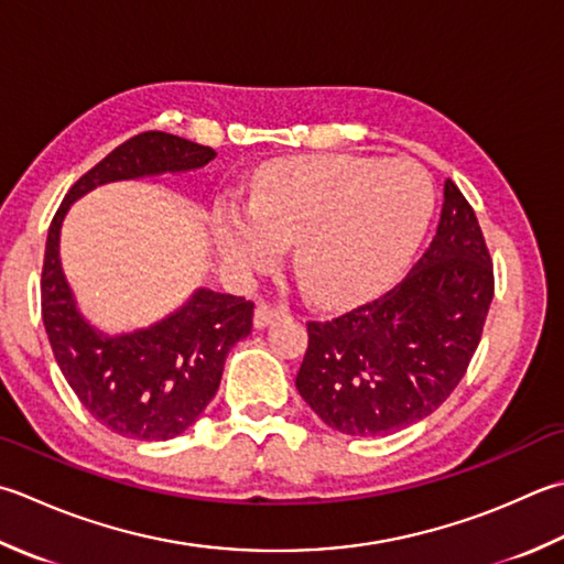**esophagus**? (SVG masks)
Instances as JSON below:
<instances>
[{
  "instance_id": "obj_1",
  "label": "esophagus",
  "mask_w": 564,
  "mask_h": 564,
  "mask_svg": "<svg viewBox=\"0 0 564 564\" xmlns=\"http://www.w3.org/2000/svg\"><path fill=\"white\" fill-rule=\"evenodd\" d=\"M285 313V307L273 305L269 301H259L257 311H253V327H267L273 319H279Z\"/></svg>"
}]
</instances>
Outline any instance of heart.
<instances>
[{
  "mask_svg": "<svg viewBox=\"0 0 564 564\" xmlns=\"http://www.w3.org/2000/svg\"><path fill=\"white\" fill-rule=\"evenodd\" d=\"M433 200V181L411 159H285L257 173L251 213L223 215L215 235L241 273L273 269L281 247L295 245L301 289L323 305H351L401 273Z\"/></svg>",
  "mask_w": 564,
  "mask_h": 564,
  "instance_id": "obj_1",
  "label": "heart"
}]
</instances>
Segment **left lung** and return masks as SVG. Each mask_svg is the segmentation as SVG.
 Instances as JSON below:
<instances>
[{
  "label": "left lung",
  "mask_w": 564,
  "mask_h": 564,
  "mask_svg": "<svg viewBox=\"0 0 564 564\" xmlns=\"http://www.w3.org/2000/svg\"><path fill=\"white\" fill-rule=\"evenodd\" d=\"M491 297L487 239L447 181L435 237L405 279L355 311L307 323L297 391L345 435L379 437L423 421L467 373Z\"/></svg>",
  "instance_id": "1"
}]
</instances>
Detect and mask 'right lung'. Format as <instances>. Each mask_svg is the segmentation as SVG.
<instances>
[{
  "mask_svg": "<svg viewBox=\"0 0 564 564\" xmlns=\"http://www.w3.org/2000/svg\"><path fill=\"white\" fill-rule=\"evenodd\" d=\"M215 156L195 141L143 131L75 181L48 227L41 315L51 349L77 401L117 435L171 440L191 427L217 393L227 351L251 333L253 303L200 289L159 325L134 335H99L75 311L65 283L58 259L61 223L70 203L97 185L203 169Z\"/></svg>",
  "mask_w": 564,
  "mask_h": 564,
  "instance_id": "add662e5",
  "label": "right lung"
}]
</instances>
